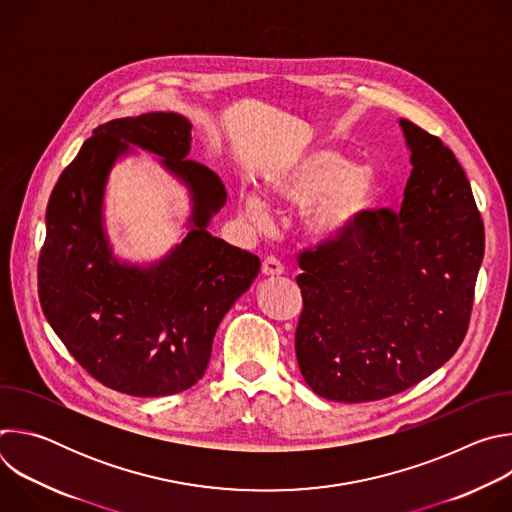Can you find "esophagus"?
Wrapping results in <instances>:
<instances>
[{
  "mask_svg": "<svg viewBox=\"0 0 512 512\" xmlns=\"http://www.w3.org/2000/svg\"><path fill=\"white\" fill-rule=\"evenodd\" d=\"M261 271H263V275H269V277H275V275H283V271H285V267H283V263L277 259V257H273V255H269V257H265L263 259V265H261Z\"/></svg>",
  "mask_w": 512,
  "mask_h": 512,
  "instance_id": "esophagus-1",
  "label": "esophagus"
}]
</instances>
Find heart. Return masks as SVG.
I'll return each instance as SVG.
<instances>
[{
  "instance_id": "obj_1",
  "label": "heart",
  "mask_w": 512,
  "mask_h": 512,
  "mask_svg": "<svg viewBox=\"0 0 512 512\" xmlns=\"http://www.w3.org/2000/svg\"><path fill=\"white\" fill-rule=\"evenodd\" d=\"M269 192L291 206H306V229L318 239H340L369 221L383 196V182L369 166L336 150H306L285 158L267 176ZM243 210L253 221H265L261 196L243 192Z\"/></svg>"
}]
</instances>
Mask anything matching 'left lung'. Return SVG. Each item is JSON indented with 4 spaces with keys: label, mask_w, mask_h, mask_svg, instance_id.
<instances>
[{
    "label": "left lung",
    "mask_w": 512,
    "mask_h": 512,
    "mask_svg": "<svg viewBox=\"0 0 512 512\" xmlns=\"http://www.w3.org/2000/svg\"><path fill=\"white\" fill-rule=\"evenodd\" d=\"M411 176L399 212L298 255L296 356L310 389L362 403L401 393L460 348L484 257V225L450 148L401 119Z\"/></svg>",
    "instance_id": "left-lung-1"
}]
</instances>
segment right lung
I'll list each match as a JSON object with an SVG mask.
<instances>
[{"label": "right lung", "mask_w": 512, "mask_h": 512, "mask_svg": "<svg viewBox=\"0 0 512 512\" xmlns=\"http://www.w3.org/2000/svg\"><path fill=\"white\" fill-rule=\"evenodd\" d=\"M190 121L145 113L99 125L60 174L38 259L44 316L68 352L105 387L166 397L202 379L218 324L259 273L257 255L208 233L227 202L212 170L188 160ZM135 144L163 158L191 192V231L152 266L112 257L102 227L110 168Z\"/></svg>", "instance_id": "obj_1"}]
</instances>
